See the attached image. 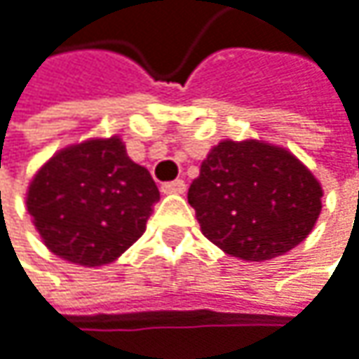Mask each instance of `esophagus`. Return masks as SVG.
Segmentation results:
<instances>
[{"label": "esophagus", "mask_w": 359, "mask_h": 359, "mask_svg": "<svg viewBox=\"0 0 359 359\" xmlns=\"http://www.w3.org/2000/svg\"><path fill=\"white\" fill-rule=\"evenodd\" d=\"M185 189H187L185 181H172V183L161 185V194H165V196H183Z\"/></svg>", "instance_id": "esophagus-1"}]
</instances>
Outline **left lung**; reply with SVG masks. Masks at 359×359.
I'll return each mask as SVG.
<instances>
[{
	"mask_svg": "<svg viewBox=\"0 0 359 359\" xmlns=\"http://www.w3.org/2000/svg\"><path fill=\"white\" fill-rule=\"evenodd\" d=\"M322 196L313 172L288 149L227 138L208 151L187 200L215 246L261 263L286 255L311 233Z\"/></svg>",
	"mask_w": 359,
	"mask_h": 359,
	"instance_id": "left-lung-1",
	"label": "left lung"
}]
</instances>
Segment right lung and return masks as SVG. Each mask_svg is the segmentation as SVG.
<instances>
[{"label": "right lung", "instance_id": "1", "mask_svg": "<svg viewBox=\"0 0 359 359\" xmlns=\"http://www.w3.org/2000/svg\"><path fill=\"white\" fill-rule=\"evenodd\" d=\"M27 210L46 248L79 267L117 261L147 229L157 185L119 136L56 151L31 178Z\"/></svg>", "mask_w": 359, "mask_h": 359}]
</instances>
